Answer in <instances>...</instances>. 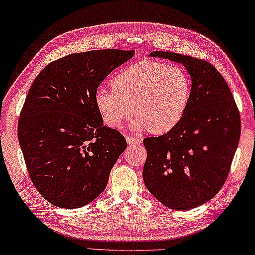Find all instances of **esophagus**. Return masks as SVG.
<instances>
[{
    "instance_id": "34e87169",
    "label": "esophagus",
    "mask_w": 255,
    "mask_h": 255,
    "mask_svg": "<svg viewBox=\"0 0 255 255\" xmlns=\"http://www.w3.org/2000/svg\"><path fill=\"white\" fill-rule=\"evenodd\" d=\"M126 140L128 142V145H130V146H139L141 143V140L139 139V138H135V137H130V136H127Z\"/></svg>"
}]
</instances>
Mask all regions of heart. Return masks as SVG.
<instances>
[{
	"label": "heart",
	"mask_w": 255,
	"mask_h": 255,
	"mask_svg": "<svg viewBox=\"0 0 255 255\" xmlns=\"http://www.w3.org/2000/svg\"><path fill=\"white\" fill-rule=\"evenodd\" d=\"M113 89L95 91V105L110 128H120L135 113L132 127L163 135L184 117L191 100L192 85L182 68L163 62L141 61L116 76Z\"/></svg>",
	"instance_id": "heart-1"
}]
</instances>
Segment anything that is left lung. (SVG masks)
Segmentation results:
<instances>
[{
    "instance_id": "1",
    "label": "left lung",
    "mask_w": 255,
    "mask_h": 255,
    "mask_svg": "<svg viewBox=\"0 0 255 255\" xmlns=\"http://www.w3.org/2000/svg\"><path fill=\"white\" fill-rule=\"evenodd\" d=\"M149 57L182 63L192 78V94L177 126L143 139L142 178L161 204L192 210L212 200L228 178L240 141V113L228 83L210 62L165 51Z\"/></svg>"
}]
</instances>
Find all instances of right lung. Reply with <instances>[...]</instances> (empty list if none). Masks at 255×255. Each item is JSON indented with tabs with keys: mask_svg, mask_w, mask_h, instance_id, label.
Returning a JSON list of instances; mask_svg holds the SVG:
<instances>
[{
	"mask_svg": "<svg viewBox=\"0 0 255 255\" xmlns=\"http://www.w3.org/2000/svg\"><path fill=\"white\" fill-rule=\"evenodd\" d=\"M135 50L72 53L49 63L20 114L17 136L32 183L58 207L78 208L104 192L126 149L125 137L104 126L95 91Z\"/></svg>",
	"mask_w": 255,
	"mask_h": 255,
	"instance_id": "obj_1",
	"label": "right lung"
}]
</instances>
